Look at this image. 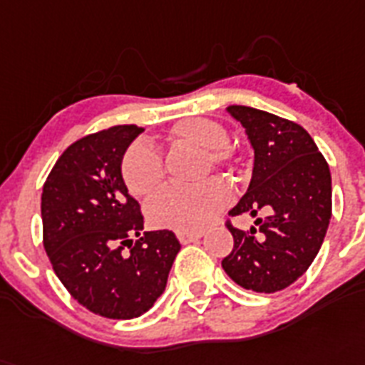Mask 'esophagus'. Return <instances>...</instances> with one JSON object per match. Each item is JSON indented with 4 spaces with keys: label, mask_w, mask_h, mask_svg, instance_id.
<instances>
[{
    "label": "esophagus",
    "mask_w": 365,
    "mask_h": 365,
    "mask_svg": "<svg viewBox=\"0 0 365 365\" xmlns=\"http://www.w3.org/2000/svg\"><path fill=\"white\" fill-rule=\"evenodd\" d=\"M176 237L180 243H192L202 237V232H176Z\"/></svg>",
    "instance_id": "obj_1"
}]
</instances>
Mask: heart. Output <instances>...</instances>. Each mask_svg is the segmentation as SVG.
<instances>
[{
    "label": "heart",
    "mask_w": 365,
    "mask_h": 365,
    "mask_svg": "<svg viewBox=\"0 0 365 365\" xmlns=\"http://www.w3.org/2000/svg\"><path fill=\"white\" fill-rule=\"evenodd\" d=\"M168 140L178 146L202 150L204 170L230 167L237 161V150L228 140V131L220 122L191 116L170 128ZM122 180L133 197H146L161 185L165 176L163 158L148 143H133L122 155ZM232 200L230 189L219 180L195 187H165L146 202V219L155 228L195 232L207 226Z\"/></svg>",
    "instance_id": "b5f03b06"
}]
</instances>
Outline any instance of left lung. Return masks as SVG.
<instances>
[{
    "mask_svg": "<svg viewBox=\"0 0 365 365\" xmlns=\"http://www.w3.org/2000/svg\"><path fill=\"white\" fill-rule=\"evenodd\" d=\"M254 148L252 180L230 215L267 211L250 232L226 226L234 249L222 269L235 284L258 293L292 286L319 252L332 215V178L310 133L292 120L247 106H230Z\"/></svg>",
    "mask_w": 365,
    "mask_h": 365,
    "instance_id": "obj_1",
    "label": "left lung"
}]
</instances>
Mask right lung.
Segmentation results:
<instances>
[{
    "label": "right lung",
    "mask_w": 365,
    "mask_h": 365,
    "mask_svg": "<svg viewBox=\"0 0 365 365\" xmlns=\"http://www.w3.org/2000/svg\"><path fill=\"white\" fill-rule=\"evenodd\" d=\"M139 133V125L122 124L76 140L42 187V240L51 267L79 304L107 319L148 312L180 252L170 230L143 232L139 202L122 180V155Z\"/></svg>",
    "instance_id": "1"
}]
</instances>
